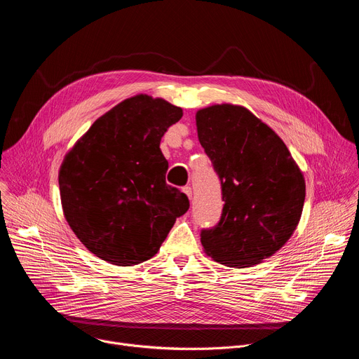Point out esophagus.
Wrapping results in <instances>:
<instances>
[{
	"instance_id": "34e87169",
	"label": "esophagus",
	"mask_w": 359,
	"mask_h": 359,
	"mask_svg": "<svg viewBox=\"0 0 359 359\" xmlns=\"http://www.w3.org/2000/svg\"><path fill=\"white\" fill-rule=\"evenodd\" d=\"M182 190H183V193H186V194H187V197H189V198H191L193 191H191V187H190V186H184Z\"/></svg>"
}]
</instances>
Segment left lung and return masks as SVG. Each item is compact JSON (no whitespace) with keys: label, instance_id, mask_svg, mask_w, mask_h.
<instances>
[{"label":"left lung","instance_id":"obj_1","mask_svg":"<svg viewBox=\"0 0 359 359\" xmlns=\"http://www.w3.org/2000/svg\"><path fill=\"white\" fill-rule=\"evenodd\" d=\"M196 125L224 201L219 223L200 231L203 248L229 267L259 264L287 243L299 222L302 173L284 142L243 107L201 109Z\"/></svg>","mask_w":359,"mask_h":359}]
</instances>
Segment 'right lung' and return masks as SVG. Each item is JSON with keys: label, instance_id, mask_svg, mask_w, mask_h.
I'll use <instances>...</instances> for the list:
<instances>
[{"label": "right lung", "instance_id": "right-lung-1", "mask_svg": "<svg viewBox=\"0 0 359 359\" xmlns=\"http://www.w3.org/2000/svg\"><path fill=\"white\" fill-rule=\"evenodd\" d=\"M183 111L137 95L100 116L68 153L60 170L65 219L82 244L115 266L155 255L189 198L166 183L165 132Z\"/></svg>", "mask_w": 359, "mask_h": 359}]
</instances>
